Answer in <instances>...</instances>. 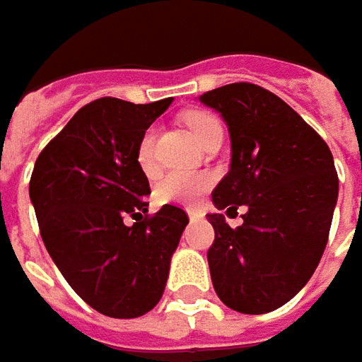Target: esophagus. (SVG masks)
<instances>
[{
  "instance_id": "1",
  "label": "esophagus",
  "mask_w": 362,
  "mask_h": 362,
  "mask_svg": "<svg viewBox=\"0 0 362 362\" xmlns=\"http://www.w3.org/2000/svg\"><path fill=\"white\" fill-rule=\"evenodd\" d=\"M186 214H188V218H190V221H194V218H200V216H202V214H200L198 211H194V209H188Z\"/></svg>"
}]
</instances>
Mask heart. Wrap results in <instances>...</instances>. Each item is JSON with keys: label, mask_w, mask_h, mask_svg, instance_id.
Segmentation results:
<instances>
[{"label": "heart", "mask_w": 362, "mask_h": 362, "mask_svg": "<svg viewBox=\"0 0 362 362\" xmlns=\"http://www.w3.org/2000/svg\"><path fill=\"white\" fill-rule=\"evenodd\" d=\"M184 123L194 134L198 144H202L209 135L221 127L218 119L204 113V111H190L184 115ZM137 162L146 174H151L156 170V153H153V132L148 129L141 135L137 146ZM212 178L209 174L200 172H170L162 176L156 184V200L162 204H192L211 188Z\"/></svg>", "instance_id": "1"}]
</instances>
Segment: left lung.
<instances>
[{"mask_svg": "<svg viewBox=\"0 0 362 362\" xmlns=\"http://www.w3.org/2000/svg\"><path fill=\"white\" fill-rule=\"evenodd\" d=\"M227 123L228 174L212 192L218 211L247 206L243 225L223 214L209 249L212 286L241 314L284 306L318 267L338 198V176L326 141L277 95L233 83L198 97Z\"/></svg>", "mask_w": 362, "mask_h": 362, "instance_id": "obj_1", "label": "left lung"}]
</instances>
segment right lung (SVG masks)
I'll use <instances>...</instances> for the list:
<instances>
[{"label": "right lung", "instance_id": "right-lung-1", "mask_svg": "<svg viewBox=\"0 0 362 362\" xmlns=\"http://www.w3.org/2000/svg\"><path fill=\"white\" fill-rule=\"evenodd\" d=\"M170 105L88 103L44 148L30 180L56 267L88 306L111 318H137L160 302L188 225L172 204L148 216L150 182L137 162L141 135ZM129 216L134 226L124 223Z\"/></svg>", "mask_w": 362, "mask_h": 362}]
</instances>
